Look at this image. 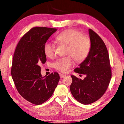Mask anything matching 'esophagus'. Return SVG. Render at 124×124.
<instances>
[{
	"instance_id": "34e87169",
	"label": "esophagus",
	"mask_w": 124,
	"mask_h": 124,
	"mask_svg": "<svg viewBox=\"0 0 124 124\" xmlns=\"http://www.w3.org/2000/svg\"><path fill=\"white\" fill-rule=\"evenodd\" d=\"M66 75H64V74H60V76L61 78H63V77H64Z\"/></svg>"
}]
</instances>
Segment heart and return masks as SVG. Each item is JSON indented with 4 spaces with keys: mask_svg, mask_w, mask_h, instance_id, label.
Masks as SVG:
<instances>
[{
    "mask_svg": "<svg viewBox=\"0 0 124 124\" xmlns=\"http://www.w3.org/2000/svg\"><path fill=\"white\" fill-rule=\"evenodd\" d=\"M60 43L67 46L66 54L72 56L77 62H80L85 59L90 49L89 39L82 36L79 31L75 30H68L63 31L56 38ZM44 53L49 58L55 55V45L54 43L47 42L44 45ZM74 64L72 58L68 56L58 59L54 63V66L62 72H67Z\"/></svg>",
    "mask_w": 124,
    "mask_h": 124,
    "instance_id": "1",
    "label": "heart"
}]
</instances>
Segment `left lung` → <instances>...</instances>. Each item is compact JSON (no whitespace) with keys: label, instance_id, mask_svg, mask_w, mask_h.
<instances>
[{"label":"left lung","instance_id":"obj_1","mask_svg":"<svg viewBox=\"0 0 124 124\" xmlns=\"http://www.w3.org/2000/svg\"><path fill=\"white\" fill-rule=\"evenodd\" d=\"M90 49L86 58L76 68L74 72L85 74L82 80L74 75L70 89L74 98L83 105L92 103L105 93L112 77L109 55L105 44L101 37L88 30Z\"/></svg>","mask_w":124,"mask_h":124}]
</instances>
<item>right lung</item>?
<instances>
[{"instance_id":"add662e5","label":"right lung","mask_w":124,"mask_h":124,"mask_svg":"<svg viewBox=\"0 0 124 124\" xmlns=\"http://www.w3.org/2000/svg\"><path fill=\"white\" fill-rule=\"evenodd\" d=\"M57 30L46 27L32 28L19 41L13 57L11 74L16 87L25 100L35 105L47 101L60 79L57 72L42 77L40 66L47 60L44 45Z\"/></svg>"}]
</instances>
